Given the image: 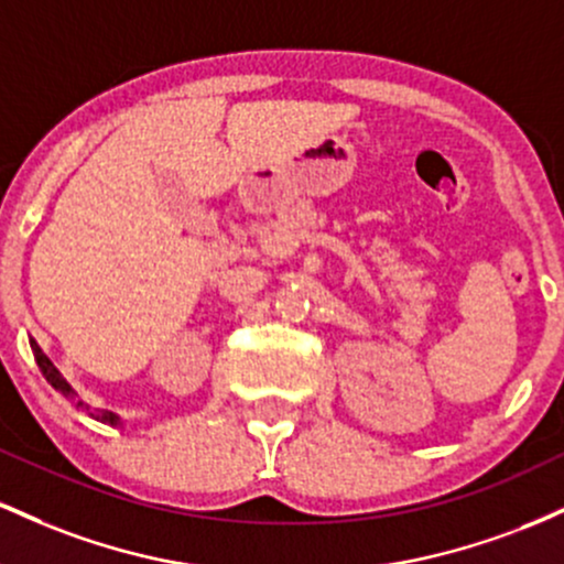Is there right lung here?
<instances>
[{
  "label": "right lung",
  "mask_w": 564,
  "mask_h": 564,
  "mask_svg": "<svg viewBox=\"0 0 564 564\" xmlns=\"http://www.w3.org/2000/svg\"><path fill=\"white\" fill-rule=\"evenodd\" d=\"M31 349H34V358H36V366H39V368H42L44 379H47V381H50V384H53V387H55V390L63 394V398H70V400H76V392H74V387H70L66 379H63V373H61V371H57V368H55V364H53V360H50V358H47V355H44V352H42V347H39L34 339H31ZM76 408H79V411H87V413H89V416H93V419H97V422H102V424H113V426H119V424H121V419H119V416H116V413H113V411H100V408H89L87 403H84V400H76Z\"/></svg>",
  "instance_id": "1"
}]
</instances>
